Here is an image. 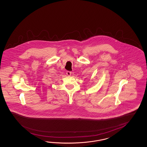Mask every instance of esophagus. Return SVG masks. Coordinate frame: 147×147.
Here are the masks:
<instances>
[{
    "instance_id": "obj_1",
    "label": "esophagus",
    "mask_w": 147,
    "mask_h": 147,
    "mask_svg": "<svg viewBox=\"0 0 147 147\" xmlns=\"http://www.w3.org/2000/svg\"><path fill=\"white\" fill-rule=\"evenodd\" d=\"M66 74H67V75H68V76H71V74H72V72H70V71H67V73H66Z\"/></svg>"
}]
</instances>
